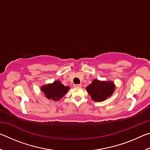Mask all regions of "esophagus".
Returning a JSON list of instances; mask_svg holds the SVG:
<instances>
[{
    "instance_id": "esophagus-1",
    "label": "esophagus",
    "mask_w": 150,
    "mask_h": 150,
    "mask_svg": "<svg viewBox=\"0 0 150 150\" xmlns=\"http://www.w3.org/2000/svg\"><path fill=\"white\" fill-rule=\"evenodd\" d=\"M75 88H81V84H76V85H74V86H73Z\"/></svg>"
}]
</instances>
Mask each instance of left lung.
Returning a JSON list of instances; mask_svg holds the SVG:
<instances>
[{
	"label": "left lung",
	"instance_id": "obj_1",
	"mask_svg": "<svg viewBox=\"0 0 150 150\" xmlns=\"http://www.w3.org/2000/svg\"><path fill=\"white\" fill-rule=\"evenodd\" d=\"M115 88V85L111 81H100L95 79L87 87V91L93 100L101 102L110 97Z\"/></svg>",
	"mask_w": 150,
	"mask_h": 150
}]
</instances>
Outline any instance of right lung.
Returning <instances> with one entry per match:
<instances>
[{
  "label": "right lung",
  "instance_id": "right-lung-1",
  "mask_svg": "<svg viewBox=\"0 0 150 150\" xmlns=\"http://www.w3.org/2000/svg\"><path fill=\"white\" fill-rule=\"evenodd\" d=\"M69 88L68 87L62 85L59 81H54L52 84L43 86L41 89L47 98L54 100H59L65 96Z\"/></svg>",
  "mask_w": 150,
  "mask_h": 150
}]
</instances>
